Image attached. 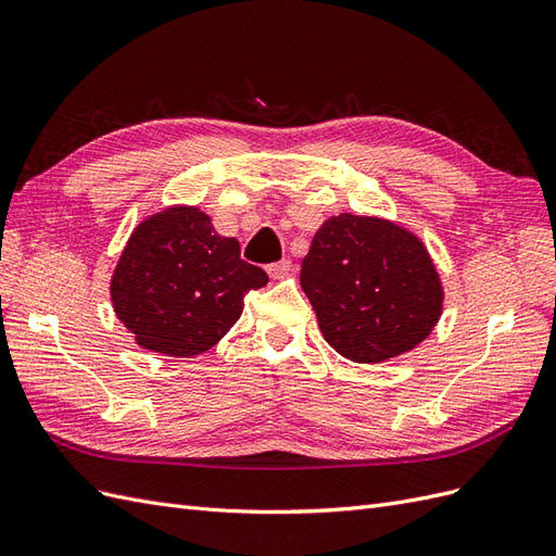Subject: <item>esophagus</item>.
<instances>
[{"label":"esophagus","mask_w":556,"mask_h":556,"mask_svg":"<svg viewBox=\"0 0 556 556\" xmlns=\"http://www.w3.org/2000/svg\"><path fill=\"white\" fill-rule=\"evenodd\" d=\"M268 276H271L274 280H280V278H288L290 271H292V262L290 260H280V262H274L266 266Z\"/></svg>","instance_id":"obj_1"}]
</instances>
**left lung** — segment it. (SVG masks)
Instances as JSON below:
<instances>
[{
  "mask_svg": "<svg viewBox=\"0 0 556 556\" xmlns=\"http://www.w3.org/2000/svg\"><path fill=\"white\" fill-rule=\"evenodd\" d=\"M301 290L345 359L387 362L422 343L443 313L441 276L413 231L374 215H333L301 262Z\"/></svg>",
  "mask_w": 556,
  "mask_h": 556,
  "instance_id": "left-lung-1",
  "label": "left lung"
}]
</instances>
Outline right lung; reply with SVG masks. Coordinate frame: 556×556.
I'll list each match as a JSON object with an SVG mask.
<instances>
[{
    "instance_id": "1",
    "label": "right lung",
    "mask_w": 556,
    "mask_h": 556,
    "mask_svg": "<svg viewBox=\"0 0 556 556\" xmlns=\"http://www.w3.org/2000/svg\"><path fill=\"white\" fill-rule=\"evenodd\" d=\"M268 276L241 260L197 206H169L131 231L111 278L117 319L143 350L194 357L243 313V296Z\"/></svg>"
}]
</instances>
